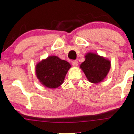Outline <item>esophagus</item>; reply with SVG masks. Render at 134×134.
<instances>
[{
    "instance_id": "34e87169",
    "label": "esophagus",
    "mask_w": 134,
    "mask_h": 134,
    "mask_svg": "<svg viewBox=\"0 0 134 134\" xmlns=\"http://www.w3.org/2000/svg\"><path fill=\"white\" fill-rule=\"evenodd\" d=\"M72 65H73V66L77 67L79 64V63H78L77 61H74V62H72Z\"/></svg>"
}]
</instances>
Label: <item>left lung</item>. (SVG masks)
Masks as SVG:
<instances>
[{"mask_svg":"<svg viewBox=\"0 0 134 134\" xmlns=\"http://www.w3.org/2000/svg\"><path fill=\"white\" fill-rule=\"evenodd\" d=\"M109 60L94 53H87L85 60L80 65L90 83L97 84L102 81L107 76L110 69Z\"/></svg>","mask_w":134,"mask_h":134,"instance_id":"8db88e82","label":"left lung"}]
</instances>
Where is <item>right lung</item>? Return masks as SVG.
<instances>
[{"instance_id": "add662e5", "label": "right lung", "mask_w": 134, "mask_h": 134, "mask_svg": "<svg viewBox=\"0 0 134 134\" xmlns=\"http://www.w3.org/2000/svg\"><path fill=\"white\" fill-rule=\"evenodd\" d=\"M71 67L69 63L57 56H48L36 65V76L45 87L55 89L64 82L65 77Z\"/></svg>"}]
</instances>
